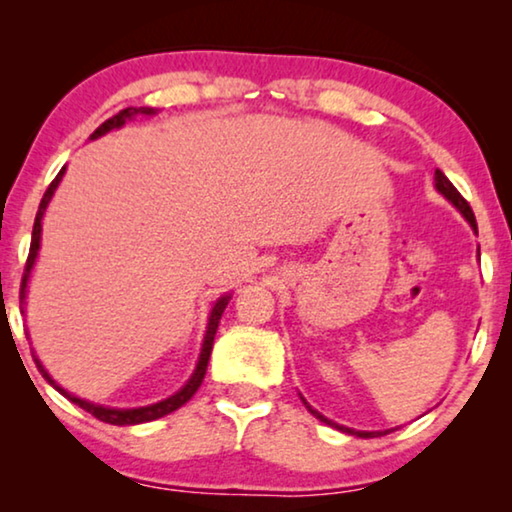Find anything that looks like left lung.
Masks as SVG:
<instances>
[{
    "label": "left lung",
    "mask_w": 512,
    "mask_h": 512,
    "mask_svg": "<svg viewBox=\"0 0 512 512\" xmlns=\"http://www.w3.org/2000/svg\"><path fill=\"white\" fill-rule=\"evenodd\" d=\"M436 188H438V191L440 193H443L445 195V198L447 200H452V205L454 207H457L459 209V212L461 214H464L466 216V219H468V223H471V226L475 228V230H478V223H475V214H473V209H471V205H468V202H466V198H464V195H461L459 191H457V188H454V184H452V181L450 179H447L445 177V174L443 172H440V170H436ZM307 405V403H305ZM307 410H310L312 412V415L314 417H317V419H321V422H324V424H331V426H338V424H333L331 422V419H326L324 415H319V412L317 410H312L310 408V405H307ZM338 429L340 431H347V433H352V436H361V438H375V436H384V433H387V431H352V429H345V426H338Z\"/></svg>",
    "instance_id": "left-lung-1"
}]
</instances>
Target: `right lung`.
<instances>
[{"label": "right lung", "instance_id": "right-lung-1", "mask_svg": "<svg viewBox=\"0 0 512 512\" xmlns=\"http://www.w3.org/2000/svg\"><path fill=\"white\" fill-rule=\"evenodd\" d=\"M135 114H146V116H149V114H153V109H151V107H128V109L118 111L116 116L107 118V121H104V123L100 125V128H97V130L93 132V135H90V139H97V137H102L104 132H109V130H114V128H121V125H123L125 121H128L130 116H135ZM62 174H65V167H62V170L58 172V177H55V179L51 181V186L46 188L44 198H41V205H39L37 219H34V228H32V244H30V254H27V263H25V272H23V282H20V300L25 298V286H27V277H30V270H32V265H34V258H37V251H39L41 219H44L46 205H48V200H51V195H53L55 188H58L60 179H62ZM228 300H230V296H223V298L216 300V305H214V310H212V317H209V324H207V335H205V342H202V352H200L198 368H195V373L191 375V380L186 382V387H184V389L177 391V394L170 396V398H165V401H160V403H156V405H146V408H135V410H116V408H102V405H93V403H88V401H81V398H76V396H72V394H67L65 389L58 387V384H55V382L51 380V377H48L46 370L41 368L39 359H34V363H37V366H39L41 375H44L46 380L51 382L53 387L58 389L62 396H67L69 401L76 403V405H79V408H83V410H86V412H90V415L100 419V422L116 424V426H128V424H144V422H153V419H158V417H165V415H170V412H174V410H177V408H181V405H184V403L191 401L193 394H195V391H198V387H200V384H202V380H205V373H207V363H209V354H212V345H214V335H216V328H219V319H221L223 310H226Z\"/></svg>", "mask_w": 512, "mask_h": 512}]
</instances>
